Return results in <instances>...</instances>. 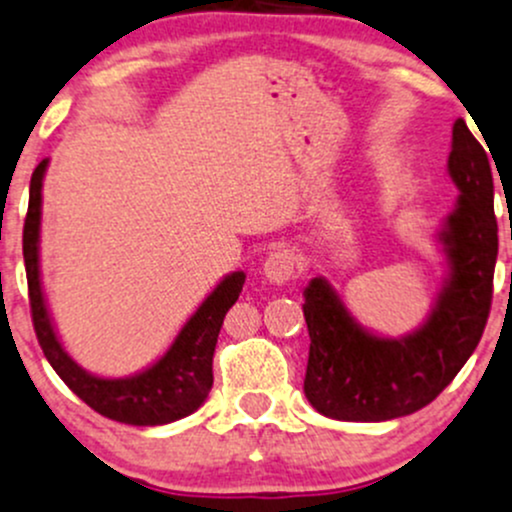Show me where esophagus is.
Here are the masks:
<instances>
[{
  "instance_id": "obj_1",
  "label": "esophagus",
  "mask_w": 512,
  "mask_h": 512,
  "mask_svg": "<svg viewBox=\"0 0 512 512\" xmlns=\"http://www.w3.org/2000/svg\"><path fill=\"white\" fill-rule=\"evenodd\" d=\"M295 268H298V256H295L293 249H288V246H278V249H273L271 254H268L266 263H263V273H266V278L271 283H286L291 281L295 276Z\"/></svg>"
}]
</instances>
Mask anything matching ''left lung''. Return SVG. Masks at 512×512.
Returning a JSON list of instances; mask_svg holds the SVG:
<instances>
[{
  "instance_id": "8db88e82",
  "label": "left lung",
  "mask_w": 512,
  "mask_h": 512,
  "mask_svg": "<svg viewBox=\"0 0 512 512\" xmlns=\"http://www.w3.org/2000/svg\"><path fill=\"white\" fill-rule=\"evenodd\" d=\"M449 175L461 192L441 231L451 273L416 333L399 340L367 333L323 278L305 288L310 352L303 389L320 414L340 421L414 414L449 387L481 342L493 300L498 221L488 155L461 118L453 123Z\"/></svg>"
}]
</instances>
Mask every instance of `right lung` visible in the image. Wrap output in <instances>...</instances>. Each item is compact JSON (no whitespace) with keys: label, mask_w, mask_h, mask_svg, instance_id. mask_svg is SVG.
I'll list each match as a JSON object with an SVG mask.
<instances>
[{"label":"right lung","mask_w":512,"mask_h":512,"mask_svg":"<svg viewBox=\"0 0 512 512\" xmlns=\"http://www.w3.org/2000/svg\"><path fill=\"white\" fill-rule=\"evenodd\" d=\"M46 160L31 175L29 212L24 219V266L29 283L31 320H34L36 340L44 350L56 374L78 399L93 412L113 421L133 426H160L197 412L207 399L214 384L212 360L224 315L239 300L246 276L241 271L231 273L209 293L187 320L182 333L172 342L170 350L150 367V370L125 379H103L88 374L76 365L51 325L39 278V226H41V184H44Z\"/></svg>","instance_id":"1"}]
</instances>
